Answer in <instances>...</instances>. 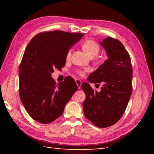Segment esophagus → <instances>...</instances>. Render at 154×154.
<instances>
[{"label":"esophagus","mask_w":154,"mask_h":154,"mask_svg":"<svg viewBox=\"0 0 154 154\" xmlns=\"http://www.w3.org/2000/svg\"><path fill=\"white\" fill-rule=\"evenodd\" d=\"M76 84H77V85H78V88H79V89H80V88L81 87H82V82L80 80H79V79H76Z\"/></svg>","instance_id":"34e87169"}]
</instances>
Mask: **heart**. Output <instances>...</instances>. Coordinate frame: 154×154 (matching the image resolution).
<instances>
[{
	"mask_svg": "<svg viewBox=\"0 0 154 154\" xmlns=\"http://www.w3.org/2000/svg\"><path fill=\"white\" fill-rule=\"evenodd\" d=\"M82 49L83 51L88 55V57L91 58L94 57L100 52V46L96 41L88 39L85 40L84 42L82 44ZM71 54H72V50L69 49L66 54V59L69 60L71 57ZM88 71V69H78L77 70V74L79 76H83L85 75V73L86 72Z\"/></svg>",
	"mask_w": 154,
	"mask_h": 154,
	"instance_id": "heart-1",
	"label": "heart"
}]
</instances>
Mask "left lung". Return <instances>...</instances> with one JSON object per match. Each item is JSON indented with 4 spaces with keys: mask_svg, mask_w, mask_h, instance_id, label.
Listing matches in <instances>:
<instances>
[{
    "mask_svg": "<svg viewBox=\"0 0 154 154\" xmlns=\"http://www.w3.org/2000/svg\"><path fill=\"white\" fill-rule=\"evenodd\" d=\"M100 44L108 59L90 74L88 80L103 85L98 92L88 83H82L86 96L83 108L85 118L92 123L106 128L117 123L127 108L132 92L133 70L130 55L119 40L109 36Z\"/></svg>",
    "mask_w": 154,
    "mask_h": 154,
    "instance_id": "obj_1",
    "label": "left lung"
}]
</instances>
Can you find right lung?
<instances>
[{
  "label": "right lung",
  "mask_w": 154,
  "mask_h": 154,
  "mask_svg": "<svg viewBox=\"0 0 154 154\" xmlns=\"http://www.w3.org/2000/svg\"><path fill=\"white\" fill-rule=\"evenodd\" d=\"M83 35L58 30L44 31L27 44L19 67V94L27 112L37 122L48 124L61 116L78 90L72 78L67 76L57 84L51 72L65 66L69 48Z\"/></svg>",
  "instance_id": "add662e5"
}]
</instances>
